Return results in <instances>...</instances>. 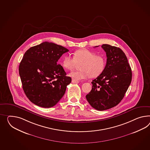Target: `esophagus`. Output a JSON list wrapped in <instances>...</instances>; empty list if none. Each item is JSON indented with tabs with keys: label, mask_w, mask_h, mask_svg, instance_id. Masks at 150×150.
<instances>
[{
	"label": "esophagus",
	"mask_w": 150,
	"mask_h": 150,
	"mask_svg": "<svg viewBox=\"0 0 150 150\" xmlns=\"http://www.w3.org/2000/svg\"><path fill=\"white\" fill-rule=\"evenodd\" d=\"M72 83H78L79 81H75V80H72Z\"/></svg>",
	"instance_id": "esophagus-1"
}]
</instances>
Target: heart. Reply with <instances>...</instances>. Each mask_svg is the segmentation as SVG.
<instances>
[{"instance_id":"obj_1","label":"heart","mask_w":150,"mask_h":150,"mask_svg":"<svg viewBox=\"0 0 150 150\" xmlns=\"http://www.w3.org/2000/svg\"><path fill=\"white\" fill-rule=\"evenodd\" d=\"M62 66L69 71L74 69L77 65H80L81 71L71 72L69 76L74 80L81 81L89 77L94 78L98 77L103 72L105 66L103 57L96 54L91 50L83 49L76 50L73 54V58L65 55L62 58Z\"/></svg>"}]
</instances>
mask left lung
<instances>
[{
  "label": "left lung",
  "mask_w": 150,
  "mask_h": 150,
  "mask_svg": "<svg viewBox=\"0 0 150 150\" xmlns=\"http://www.w3.org/2000/svg\"><path fill=\"white\" fill-rule=\"evenodd\" d=\"M102 48L107 55L106 65L100 76L92 81V90L86 96L91 107L100 111L119 103L132 77L127 57L122 50L107 44H103Z\"/></svg>",
  "instance_id": "8db88e82"
}]
</instances>
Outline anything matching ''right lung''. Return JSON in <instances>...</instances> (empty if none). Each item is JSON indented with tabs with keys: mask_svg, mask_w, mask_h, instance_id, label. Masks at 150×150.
Instances as JSON below:
<instances>
[{
	"mask_svg": "<svg viewBox=\"0 0 150 150\" xmlns=\"http://www.w3.org/2000/svg\"><path fill=\"white\" fill-rule=\"evenodd\" d=\"M69 51L54 43L44 42L24 53L19 74L24 92L32 103L41 107H52L64 95L72 79L66 76L57 62Z\"/></svg>",
	"mask_w": 150,
	"mask_h": 150,
	"instance_id": "1",
	"label": "right lung"
}]
</instances>
